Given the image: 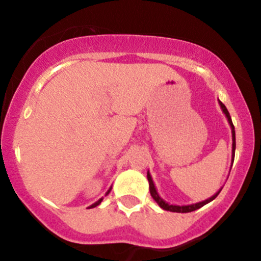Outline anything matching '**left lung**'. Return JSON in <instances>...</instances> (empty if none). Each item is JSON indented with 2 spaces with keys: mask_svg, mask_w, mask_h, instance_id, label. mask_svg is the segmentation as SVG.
<instances>
[{
  "mask_svg": "<svg viewBox=\"0 0 261 261\" xmlns=\"http://www.w3.org/2000/svg\"><path fill=\"white\" fill-rule=\"evenodd\" d=\"M219 105H220V108H221V110H223L225 116H226L227 121H229L230 127H231V136H232V150H231V159H232V160H231V164H232V163H234V156H235V146H237V144H235V128H234V125H232L231 117H230L229 111H227V109L225 108V105L223 102H221L220 100H219ZM147 180H149V189H150V194H151L152 199L155 200L156 202H158L159 206H160L161 209L167 210V211H172V213H191V211H195L197 209H200V207H202L204 205L209 204L210 201H213V200L219 195V193L221 191V189H223V188H221L220 190L218 191V193L214 194L213 196L209 197V199L204 200V201H200V202H196V204H190V205H181V206H180V205L169 204V202H166L165 200L163 199V197L159 195L158 190H156V188H155V184H153L152 177H151V175H150L149 171H147Z\"/></svg>",
  "mask_w": 261,
  "mask_h": 261,
  "instance_id": "1",
  "label": "left lung"
}]
</instances>
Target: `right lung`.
<instances>
[{
	"mask_svg": "<svg viewBox=\"0 0 261 261\" xmlns=\"http://www.w3.org/2000/svg\"><path fill=\"white\" fill-rule=\"evenodd\" d=\"M110 191H111V188L109 189V190H108V193H106V195H109V193H110ZM102 199H103V197H101L100 200H97V201H96L95 204H92L91 206H90V209H91V207H96V206H97V205H100V204H101V201H102Z\"/></svg>",
	"mask_w": 261,
	"mask_h": 261,
	"instance_id": "obj_1",
	"label": "right lung"
}]
</instances>
